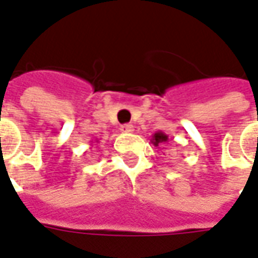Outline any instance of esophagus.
<instances>
[{
	"instance_id": "1",
	"label": "esophagus",
	"mask_w": 258,
	"mask_h": 258,
	"mask_svg": "<svg viewBox=\"0 0 258 258\" xmlns=\"http://www.w3.org/2000/svg\"><path fill=\"white\" fill-rule=\"evenodd\" d=\"M120 130H121V133H133L134 131V125L133 124H123L120 127Z\"/></svg>"
}]
</instances>
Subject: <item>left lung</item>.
<instances>
[{"instance_id": "obj_1", "label": "left lung", "mask_w": 258, "mask_h": 258, "mask_svg": "<svg viewBox=\"0 0 258 258\" xmlns=\"http://www.w3.org/2000/svg\"><path fill=\"white\" fill-rule=\"evenodd\" d=\"M150 142H152L154 146L167 144V142H168V135L164 134L163 131H157V133H154V135L152 137V139H150Z\"/></svg>"}]
</instances>
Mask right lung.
<instances>
[{
	"mask_svg": "<svg viewBox=\"0 0 258 258\" xmlns=\"http://www.w3.org/2000/svg\"><path fill=\"white\" fill-rule=\"evenodd\" d=\"M97 141H98V139H95V142H97Z\"/></svg>",
	"mask_w": 258,
	"mask_h": 258,
	"instance_id": "add662e5",
	"label": "right lung"
}]
</instances>
